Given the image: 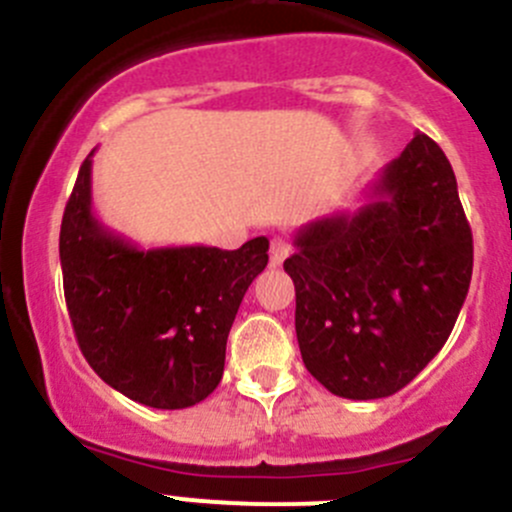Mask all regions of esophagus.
<instances>
[{
	"mask_svg": "<svg viewBox=\"0 0 512 512\" xmlns=\"http://www.w3.org/2000/svg\"><path fill=\"white\" fill-rule=\"evenodd\" d=\"M288 251H291L288 241L283 239V236H273V241H271V263L273 266H281L283 258L288 256Z\"/></svg>",
	"mask_w": 512,
	"mask_h": 512,
	"instance_id": "34e87169",
	"label": "esophagus"
}]
</instances>
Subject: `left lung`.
<instances>
[{
  "label": "left lung",
  "instance_id": "1",
  "mask_svg": "<svg viewBox=\"0 0 512 512\" xmlns=\"http://www.w3.org/2000/svg\"><path fill=\"white\" fill-rule=\"evenodd\" d=\"M283 261L296 286L308 373L333 396L401 391L448 341L473 273V234L443 149L413 136L353 214L298 229Z\"/></svg>",
  "mask_w": 512,
  "mask_h": 512
}]
</instances>
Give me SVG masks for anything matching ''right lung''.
I'll use <instances>...</instances> for the list:
<instances>
[{"mask_svg": "<svg viewBox=\"0 0 512 512\" xmlns=\"http://www.w3.org/2000/svg\"><path fill=\"white\" fill-rule=\"evenodd\" d=\"M91 151L59 234L64 298L96 376L141 406L176 411L204 401L224 376L226 338L268 239L139 249L91 211Z\"/></svg>", "mask_w": 512, "mask_h": 512, "instance_id": "obj_1", "label": "right lung"}]
</instances>
